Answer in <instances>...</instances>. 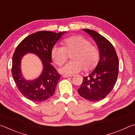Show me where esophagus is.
Wrapping results in <instances>:
<instances>
[{
  "mask_svg": "<svg viewBox=\"0 0 135 135\" xmlns=\"http://www.w3.org/2000/svg\"><path fill=\"white\" fill-rule=\"evenodd\" d=\"M73 76H68V75H63L62 77H64V78H68V77H71Z\"/></svg>",
  "mask_w": 135,
  "mask_h": 135,
  "instance_id": "1",
  "label": "esophagus"
}]
</instances>
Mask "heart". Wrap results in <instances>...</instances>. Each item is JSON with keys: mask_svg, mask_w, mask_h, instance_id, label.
Instances as JSON below:
<instances>
[{"mask_svg": "<svg viewBox=\"0 0 135 135\" xmlns=\"http://www.w3.org/2000/svg\"><path fill=\"white\" fill-rule=\"evenodd\" d=\"M64 47L55 45L52 47L51 55L54 62L61 65L67 60L68 54L72 53V61L59 68L63 74L71 76L83 70L90 71L97 66L99 61V53L98 48L90 45V42L81 36H74L64 40Z\"/></svg>", "mask_w": 135, "mask_h": 135, "instance_id": "heart-1", "label": "heart"}]
</instances>
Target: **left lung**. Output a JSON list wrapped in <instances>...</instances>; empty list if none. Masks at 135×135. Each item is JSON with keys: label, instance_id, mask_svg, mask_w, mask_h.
<instances>
[{"label": "left lung", "instance_id": "left-lung-1", "mask_svg": "<svg viewBox=\"0 0 135 135\" xmlns=\"http://www.w3.org/2000/svg\"><path fill=\"white\" fill-rule=\"evenodd\" d=\"M83 30L93 38L100 57L97 67L89 76L83 77L78 92L89 101H98L105 98L113 90L118 77L119 62L114 46L105 37L92 30Z\"/></svg>", "mask_w": 135, "mask_h": 135}]
</instances>
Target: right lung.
Masks as SVG:
<instances>
[{
  "instance_id": "add662e5",
  "label": "right lung",
  "mask_w": 135,
  "mask_h": 135,
  "mask_svg": "<svg viewBox=\"0 0 135 135\" xmlns=\"http://www.w3.org/2000/svg\"><path fill=\"white\" fill-rule=\"evenodd\" d=\"M66 33L38 31L27 36L18 45L12 57V74L18 90L27 99L41 102L54 94L61 76L51 65V51L57 41ZM28 53L36 54L43 65L41 74L37 79L31 81L24 78L21 68L22 58Z\"/></svg>"
}]
</instances>
